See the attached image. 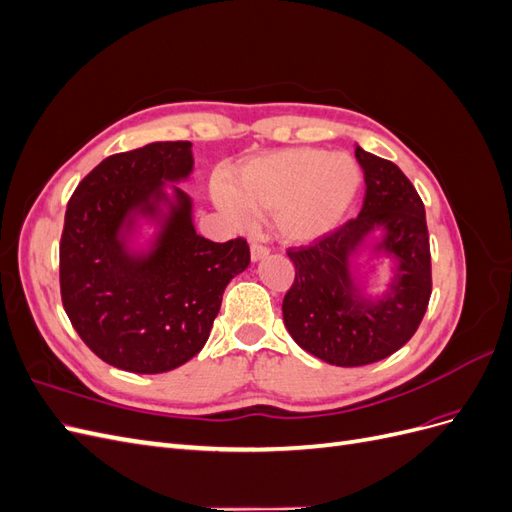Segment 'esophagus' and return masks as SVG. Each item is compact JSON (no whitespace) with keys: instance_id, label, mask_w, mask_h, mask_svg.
Instances as JSON below:
<instances>
[{"instance_id":"obj_1","label":"esophagus","mask_w":512,"mask_h":512,"mask_svg":"<svg viewBox=\"0 0 512 512\" xmlns=\"http://www.w3.org/2000/svg\"><path fill=\"white\" fill-rule=\"evenodd\" d=\"M250 254H252V260H254V262H258V260H262V258H267V256H269V247H267V245H262V243H252V250H250Z\"/></svg>"}]
</instances>
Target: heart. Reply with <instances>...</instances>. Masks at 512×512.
Returning a JSON list of instances; mask_svg holds the SVG:
<instances>
[{
  "label": "heart",
  "mask_w": 512,
  "mask_h": 512,
  "mask_svg": "<svg viewBox=\"0 0 512 512\" xmlns=\"http://www.w3.org/2000/svg\"><path fill=\"white\" fill-rule=\"evenodd\" d=\"M359 185L361 168L348 153L292 147L241 164L228 185H215V203L232 224L271 213L284 241L312 243L342 222Z\"/></svg>",
  "instance_id": "obj_1"
}]
</instances>
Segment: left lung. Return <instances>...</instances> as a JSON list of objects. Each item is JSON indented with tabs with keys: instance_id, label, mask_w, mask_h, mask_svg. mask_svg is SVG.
Masks as SVG:
<instances>
[{
	"instance_id": "1",
	"label": "left lung",
	"mask_w": 512,
	"mask_h": 512,
	"mask_svg": "<svg viewBox=\"0 0 512 512\" xmlns=\"http://www.w3.org/2000/svg\"><path fill=\"white\" fill-rule=\"evenodd\" d=\"M363 168L361 213L316 243L288 250L294 284L282 303L284 324L305 352L337 367L386 359L421 324L431 297L425 207L399 166L356 145ZM394 262L390 288L374 298L362 286L358 256Z\"/></svg>"
}]
</instances>
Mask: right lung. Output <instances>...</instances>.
Here are the masks:
<instances>
[{
	"label": "right lung",
	"instance_id": "obj_1",
	"mask_svg": "<svg viewBox=\"0 0 512 512\" xmlns=\"http://www.w3.org/2000/svg\"><path fill=\"white\" fill-rule=\"evenodd\" d=\"M192 170L190 141L149 143L102 160L68 203L61 301L87 348L132 374H164L203 350L224 288L250 265L245 239L196 232L192 198L175 185Z\"/></svg>",
	"mask_w": 512,
	"mask_h": 512
}]
</instances>
